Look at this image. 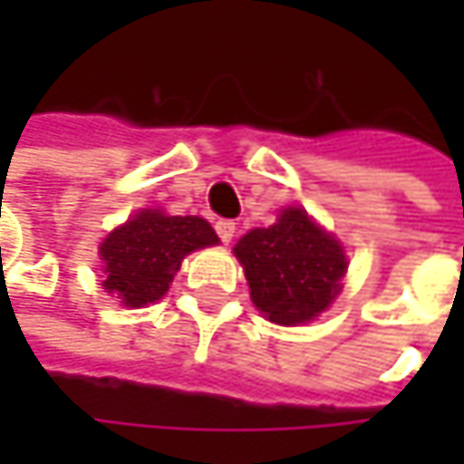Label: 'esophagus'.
<instances>
[{
	"label": "esophagus",
	"mask_w": 464,
	"mask_h": 464,
	"mask_svg": "<svg viewBox=\"0 0 464 464\" xmlns=\"http://www.w3.org/2000/svg\"><path fill=\"white\" fill-rule=\"evenodd\" d=\"M215 231H218L223 244H228L233 238V233H236V223H233V220H218V223H215Z\"/></svg>",
	"instance_id": "1"
}]
</instances>
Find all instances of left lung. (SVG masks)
Segmentation results:
<instances>
[{
    "instance_id": "8db88e82",
    "label": "left lung",
    "mask_w": 464,
    "mask_h": 464,
    "mask_svg": "<svg viewBox=\"0 0 464 464\" xmlns=\"http://www.w3.org/2000/svg\"><path fill=\"white\" fill-rule=\"evenodd\" d=\"M233 255L244 266L252 304L276 324L320 317L341 293L349 266L341 241L301 207H287L274 226L241 236Z\"/></svg>"
}]
</instances>
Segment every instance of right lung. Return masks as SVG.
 Returning <instances> with one entry per match:
<instances>
[{
	"instance_id": "right-lung-1",
	"label": "right lung",
	"mask_w": 464,
	"mask_h": 464,
	"mask_svg": "<svg viewBox=\"0 0 464 464\" xmlns=\"http://www.w3.org/2000/svg\"><path fill=\"white\" fill-rule=\"evenodd\" d=\"M218 241L204 218L141 209L102 241V287L129 309L150 306L169 293L185 255Z\"/></svg>"
}]
</instances>
